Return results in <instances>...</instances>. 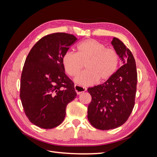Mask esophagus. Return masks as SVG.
<instances>
[{
  "label": "esophagus",
  "instance_id": "obj_1",
  "mask_svg": "<svg viewBox=\"0 0 157 157\" xmlns=\"http://www.w3.org/2000/svg\"><path fill=\"white\" fill-rule=\"evenodd\" d=\"M75 91L77 92V94L78 95H80L81 93L86 91L87 88L84 86H78V85H75Z\"/></svg>",
  "mask_w": 157,
  "mask_h": 157
}]
</instances>
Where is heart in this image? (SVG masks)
<instances>
[{"label": "heart", "instance_id": "obj_1", "mask_svg": "<svg viewBox=\"0 0 157 157\" xmlns=\"http://www.w3.org/2000/svg\"><path fill=\"white\" fill-rule=\"evenodd\" d=\"M62 61L65 72L72 77L81 72L85 65L87 70L78 76L75 81L80 85L89 86L99 80L105 81L110 78L118 67L120 58L115 50L90 39L80 42L76 54L66 52Z\"/></svg>", "mask_w": 157, "mask_h": 157}]
</instances>
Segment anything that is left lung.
<instances>
[{
  "instance_id": "obj_1",
  "label": "left lung",
  "mask_w": 157,
  "mask_h": 157,
  "mask_svg": "<svg viewBox=\"0 0 157 157\" xmlns=\"http://www.w3.org/2000/svg\"><path fill=\"white\" fill-rule=\"evenodd\" d=\"M111 44L123 65L103 84L88 88L92 96L88 119L94 128L101 130L122 125L135 104L137 75L134 56L117 38H113Z\"/></svg>"
}]
</instances>
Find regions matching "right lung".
Segmentation results:
<instances>
[{
    "mask_svg": "<svg viewBox=\"0 0 157 157\" xmlns=\"http://www.w3.org/2000/svg\"><path fill=\"white\" fill-rule=\"evenodd\" d=\"M77 40L67 33H52L38 41L26 58L20 98L26 116L40 128L52 129L59 126L65 118L67 104L77 96L62 61Z\"/></svg>",
    "mask_w": 157,
    "mask_h": 157,
    "instance_id": "right-lung-1",
    "label": "right lung"
}]
</instances>
